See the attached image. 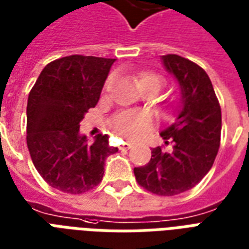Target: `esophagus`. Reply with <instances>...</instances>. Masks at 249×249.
<instances>
[{
	"mask_svg": "<svg viewBox=\"0 0 249 249\" xmlns=\"http://www.w3.org/2000/svg\"><path fill=\"white\" fill-rule=\"evenodd\" d=\"M132 148V144L131 143H123L122 145H121V149L122 151H128V149Z\"/></svg>",
	"mask_w": 249,
	"mask_h": 249,
	"instance_id": "1",
	"label": "esophagus"
}]
</instances>
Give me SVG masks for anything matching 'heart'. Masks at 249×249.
I'll return each instance as SVG.
<instances>
[{"instance_id":"heart-1","label":"heart","mask_w":249,"mask_h":249,"mask_svg":"<svg viewBox=\"0 0 249 249\" xmlns=\"http://www.w3.org/2000/svg\"><path fill=\"white\" fill-rule=\"evenodd\" d=\"M113 80L114 76H110L106 80L105 89H107L111 85ZM138 84L142 89L144 88L160 89L162 85V80L158 74L144 72L138 76ZM151 124H152L151 118L147 114L140 113V111H123V113L117 114L111 119V127L114 132L126 140H136L142 138L151 128Z\"/></svg>"}]
</instances>
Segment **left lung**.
Returning a JSON list of instances; mask_svg holds the SVG:
<instances>
[{"label":"left lung","mask_w":249,"mask_h":249,"mask_svg":"<svg viewBox=\"0 0 249 249\" xmlns=\"http://www.w3.org/2000/svg\"><path fill=\"white\" fill-rule=\"evenodd\" d=\"M178 81L182 107L160 135L172 152L152 148L148 164L134 168L138 184L158 196H176L194 188L210 171L220 145L222 113L210 78L201 67L178 55L162 56Z\"/></svg>","instance_id":"8db88e82"}]
</instances>
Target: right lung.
Instances as JSON below:
<instances>
[{
  "label": "right lung",
  "mask_w": 249,
  "mask_h": 249,
  "mask_svg": "<svg viewBox=\"0 0 249 249\" xmlns=\"http://www.w3.org/2000/svg\"><path fill=\"white\" fill-rule=\"evenodd\" d=\"M115 59L71 55L51 61L39 74L27 101V148L39 175L69 194L91 190L104 177L105 160L118 151L98 134L88 144L80 122L100 100Z\"/></svg>",
  "instance_id": "obj_1"
}]
</instances>
